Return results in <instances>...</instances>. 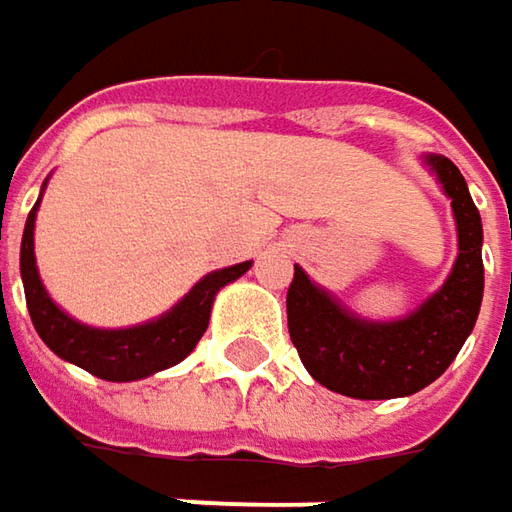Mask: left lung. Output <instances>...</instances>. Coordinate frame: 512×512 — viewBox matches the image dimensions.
<instances>
[{"instance_id": "8db88e82", "label": "left lung", "mask_w": 512, "mask_h": 512, "mask_svg": "<svg viewBox=\"0 0 512 512\" xmlns=\"http://www.w3.org/2000/svg\"><path fill=\"white\" fill-rule=\"evenodd\" d=\"M444 193L453 199L459 259L450 279L419 310L399 322H364L293 267L287 287V330L307 373L327 390L353 399H396L436 382L479 319L484 290L482 216L459 168L430 156Z\"/></svg>"}]
</instances>
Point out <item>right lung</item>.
Masks as SVG:
<instances>
[{"mask_svg":"<svg viewBox=\"0 0 512 512\" xmlns=\"http://www.w3.org/2000/svg\"><path fill=\"white\" fill-rule=\"evenodd\" d=\"M36 207L39 202L28 213L25 236H22V259H19L30 322L56 356H62L65 362L79 364L82 370H88L105 382L145 379L156 370H165V367L182 362L205 336L210 307H213L219 287L239 279L250 267V262H242V265L207 273L179 305L156 322L128 327V330H96V327L79 325L76 319H70L68 313H62L45 293V285L36 270V256H33Z\"/></svg>","mask_w":512,"mask_h":512,"instance_id":"add662e5","label":"right lung"}]
</instances>
